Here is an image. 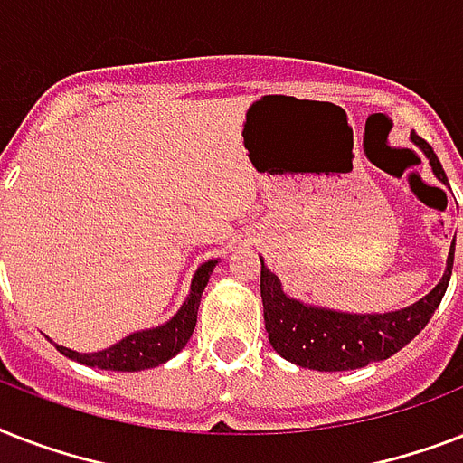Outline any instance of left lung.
Returning <instances> with one entry per match:
<instances>
[{"mask_svg": "<svg viewBox=\"0 0 463 463\" xmlns=\"http://www.w3.org/2000/svg\"><path fill=\"white\" fill-rule=\"evenodd\" d=\"M411 139L423 148V154L430 158L432 173L447 184V175L430 144L420 139L416 132L411 134ZM452 267L454 250L447 260L442 281L430 290V296H425L411 307L387 315H344L331 309L307 307L288 298L281 290L279 279L261 261V303L269 341L274 351L290 363L322 373L355 370L374 360L389 358L402 351L430 322L449 286Z\"/></svg>", "mask_w": 463, "mask_h": 463, "instance_id": "left-lung-1", "label": "left lung"}]
</instances>
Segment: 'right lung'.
I'll return each mask as SVG.
<instances>
[{"label":"right lung","mask_w":463,"mask_h":463,"mask_svg":"<svg viewBox=\"0 0 463 463\" xmlns=\"http://www.w3.org/2000/svg\"><path fill=\"white\" fill-rule=\"evenodd\" d=\"M213 267H216V261L202 264V269L194 274L189 298L184 300L180 312L158 329L132 334V336L122 338L119 344L100 353H76L64 348V345H57V351L61 355H67V358L76 360V363H83V365L100 367V370H122V373L146 370V367L165 363L173 355H177L189 341V336H192V331L196 326L199 300H202V293L206 288V283H209V274L213 271Z\"/></svg>","instance_id":"add662e5"}]
</instances>
